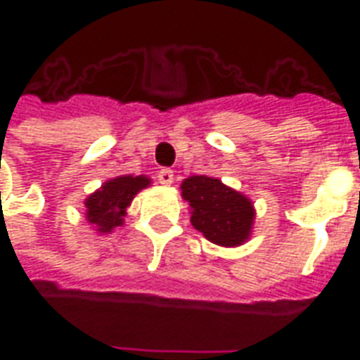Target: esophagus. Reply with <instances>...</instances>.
Returning <instances> with one entry per match:
<instances>
[{
  "label": "esophagus",
  "mask_w": 360,
  "mask_h": 360,
  "mask_svg": "<svg viewBox=\"0 0 360 360\" xmlns=\"http://www.w3.org/2000/svg\"><path fill=\"white\" fill-rule=\"evenodd\" d=\"M158 181H160L162 185H165V187H167V185H172V183H173V172H172V169H169V167H164V169H160V172H158Z\"/></svg>",
  "instance_id": "obj_1"
}]
</instances>
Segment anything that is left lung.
I'll return each mask as SVG.
<instances>
[{
  "label": "left lung",
  "mask_w": 360,
  "mask_h": 360,
  "mask_svg": "<svg viewBox=\"0 0 360 360\" xmlns=\"http://www.w3.org/2000/svg\"><path fill=\"white\" fill-rule=\"evenodd\" d=\"M181 195L191 206V224L208 241L237 247L250 237L255 206L247 196L219 179L193 175L181 183Z\"/></svg>",
  "instance_id": "8db88e82"
}]
</instances>
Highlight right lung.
Segmentation results:
<instances>
[{"label": "right lung", "instance_id": "add662e5", "mask_svg": "<svg viewBox=\"0 0 360 360\" xmlns=\"http://www.w3.org/2000/svg\"><path fill=\"white\" fill-rule=\"evenodd\" d=\"M148 185L150 179L146 175H119L115 179L105 181L84 200L89 224L100 233H110L115 227L123 226L127 208L133 202L134 195Z\"/></svg>", "mask_w": 360, "mask_h": 360}]
</instances>
